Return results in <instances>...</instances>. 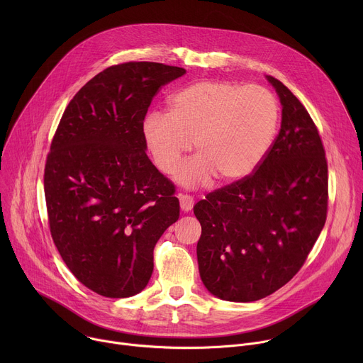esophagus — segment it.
Returning a JSON list of instances; mask_svg holds the SVG:
<instances>
[{
    "label": "esophagus",
    "mask_w": 363,
    "mask_h": 363,
    "mask_svg": "<svg viewBox=\"0 0 363 363\" xmlns=\"http://www.w3.org/2000/svg\"><path fill=\"white\" fill-rule=\"evenodd\" d=\"M178 198H179L181 210H182L184 213H188V211L192 210V206H194V198H192L191 195H188V194H179Z\"/></svg>",
    "instance_id": "esophagus-1"
}]
</instances>
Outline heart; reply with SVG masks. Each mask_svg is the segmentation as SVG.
<instances>
[{"instance_id": "heart-1", "label": "heart", "mask_w": 363, "mask_h": 363, "mask_svg": "<svg viewBox=\"0 0 363 363\" xmlns=\"http://www.w3.org/2000/svg\"><path fill=\"white\" fill-rule=\"evenodd\" d=\"M276 96L260 86L203 80L175 91L168 113L149 112L142 139L161 172L172 174L192 149L198 157L177 179L186 186L208 181L235 182L252 174L267 157L279 128Z\"/></svg>"}]
</instances>
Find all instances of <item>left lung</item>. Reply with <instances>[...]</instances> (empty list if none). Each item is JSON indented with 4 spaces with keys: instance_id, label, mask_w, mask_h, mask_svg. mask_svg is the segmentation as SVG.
<instances>
[{
    "instance_id": "left-lung-1",
    "label": "left lung",
    "mask_w": 363,
    "mask_h": 363,
    "mask_svg": "<svg viewBox=\"0 0 363 363\" xmlns=\"http://www.w3.org/2000/svg\"><path fill=\"white\" fill-rule=\"evenodd\" d=\"M281 128L252 174L194 206L199 276L211 294L255 301L289 283L326 223L328 162L315 122L277 79Z\"/></svg>"
}]
</instances>
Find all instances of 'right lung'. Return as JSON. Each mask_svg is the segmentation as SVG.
I'll return each instance as SVG.
<instances>
[{
    "label": "right lung",
    "instance_id": "add662e5",
    "mask_svg": "<svg viewBox=\"0 0 363 363\" xmlns=\"http://www.w3.org/2000/svg\"><path fill=\"white\" fill-rule=\"evenodd\" d=\"M185 73L153 62L108 67L74 94L51 140L50 233L73 276L100 296L142 291L155 245L179 218L175 185L147 158L140 128L153 96Z\"/></svg>",
    "mask_w": 363,
    "mask_h": 363
}]
</instances>
